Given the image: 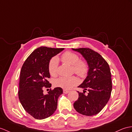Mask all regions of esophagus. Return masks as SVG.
Here are the masks:
<instances>
[{
  "label": "esophagus",
  "mask_w": 132,
  "mask_h": 132,
  "mask_svg": "<svg viewBox=\"0 0 132 132\" xmlns=\"http://www.w3.org/2000/svg\"><path fill=\"white\" fill-rule=\"evenodd\" d=\"M69 92V91L68 90H67V89H63V93H64V94H68Z\"/></svg>",
  "instance_id": "esophagus-1"
}]
</instances>
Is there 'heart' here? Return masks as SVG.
Masks as SVG:
<instances>
[{"instance_id": "1", "label": "heart", "mask_w": 132, "mask_h": 132, "mask_svg": "<svg viewBox=\"0 0 132 132\" xmlns=\"http://www.w3.org/2000/svg\"><path fill=\"white\" fill-rule=\"evenodd\" d=\"M62 60L64 63L72 65L74 72L82 78H85L88 73L89 67L85 61L80 60L79 56L71 51H66L62 55ZM58 68V58L54 56L48 64V70L51 76L57 75ZM79 80L75 76L60 77L54 81V85L64 89H69L78 85Z\"/></svg>"}]
</instances>
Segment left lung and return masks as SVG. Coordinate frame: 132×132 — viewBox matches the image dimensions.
<instances>
[{"label":"left lung","mask_w":132,"mask_h":132,"mask_svg":"<svg viewBox=\"0 0 132 132\" xmlns=\"http://www.w3.org/2000/svg\"><path fill=\"white\" fill-rule=\"evenodd\" d=\"M79 53L87 61L89 70L87 76L78 87L84 89L78 92V100L73 104L75 110L86 116L97 114L106 105L112 91L110 67L102 56L89 48L72 49ZM88 90V95H84Z\"/></svg>","instance_id":"1"}]
</instances>
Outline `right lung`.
<instances>
[{"instance_id":"1","label":"right lung","mask_w":132,"mask_h":132,"mask_svg":"<svg viewBox=\"0 0 132 132\" xmlns=\"http://www.w3.org/2000/svg\"><path fill=\"white\" fill-rule=\"evenodd\" d=\"M64 48L41 46L37 48L25 60L22 67L18 97L25 111L36 119H44L53 115L57 106V100L63 89L56 87L44 94L43 87H51L48 81L50 75L48 64L52 57Z\"/></svg>"}]
</instances>
